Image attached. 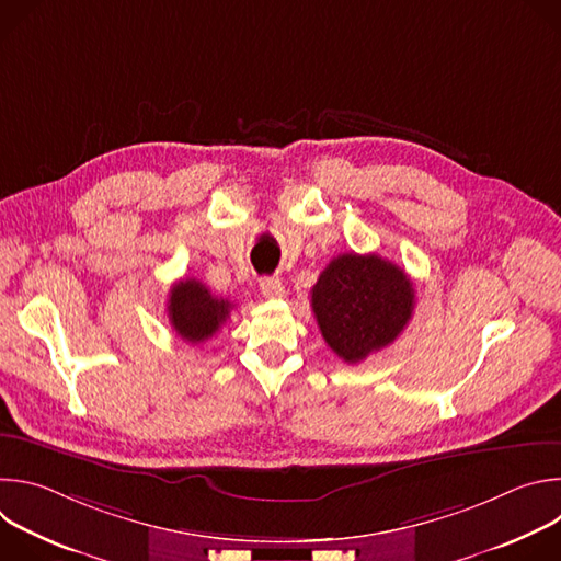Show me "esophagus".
I'll return each mask as SVG.
<instances>
[{"mask_svg": "<svg viewBox=\"0 0 561 561\" xmlns=\"http://www.w3.org/2000/svg\"><path fill=\"white\" fill-rule=\"evenodd\" d=\"M260 288H262L264 297H268V299H279V297H284V293H286L282 279H277V277H264V279L260 282Z\"/></svg>", "mask_w": 561, "mask_h": 561, "instance_id": "34e87169", "label": "esophagus"}]
</instances>
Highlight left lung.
<instances>
[{
  "label": "left lung",
  "instance_id": "obj_1",
  "mask_svg": "<svg viewBox=\"0 0 561 561\" xmlns=\"http://www.w3.org/2000/svg\"><path fill=\"white\" fill-rule=\"evenodd\" d=\"M317 327L348 364L392 344L415 308L411 277L379 255H337L310 290Z\"/></svg>",
  "mask_w": 561,
  "mask_h": 561
}]
</instances>
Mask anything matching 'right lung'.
<instances>
[{
    "mask_svg": "<svg viewBox=\"0 0 561 561\" xmlns=\"http://www.w3.org/2000/svg\"><path fill=\"white\" fill-rule=\"evenodd\" d=\"M232 304L215 297L199 279H182L173 284L169 295V319L175 333L199 344L213 337L226 319L230 317Z\"/></svg>",
    "mask_w": 561,
    "mask_h": 561,
    "instance_id": "add662e5",
    "label": "right lung"
}]
</instances>
